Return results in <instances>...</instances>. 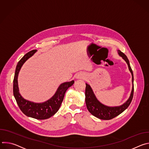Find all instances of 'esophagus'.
<instances>
[{
    "label": "esophagus",
    "mask_w": 149,
    "mask_h": 149,
    "mask_svg": "<svg viewBox=\"0 0 149 149\" xmlns=\"http://www.w3.org/2000/svg\"><path fill=\"white\" fill-rule=\"evenodd\" d=\"M85 77V74L84 73H78L76 75L77 79H82Z\"/></svg>",
    "instance_id": "obj_1"
}]
</instances>
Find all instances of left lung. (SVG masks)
Here are the masks:
<instances>
[{
    "instance_id": "left-lung-1",
    "label": "left lung",
    "mask_w": 149,
    "mask_h": 149,
    "mask_svg": "<svg viewBox=\"0 0 149 149\" xmlns=\"http://www.w3.org/2000/svg\"><path fill=\"white\" fill-rule=\"evenodd\" d=\"M118 54L127 63L129 69L132 75V90L130 97L125 102H124L123 105L120 106H117V107H109V106L105 105L97 100L91 87L90 85L86 83L85 94H86V103L87 109L92 115L101 120H111L122 113L130 105L133 97L134 77L129 61L127 56L120 50H118Z\"/></svg>"
}]
</instances>
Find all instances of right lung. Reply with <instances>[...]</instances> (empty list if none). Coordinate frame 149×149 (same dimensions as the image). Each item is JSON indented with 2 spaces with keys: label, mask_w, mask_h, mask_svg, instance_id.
I'll return each mask as SVG.
<instances>
[{
  "label": "right lung",
  "mask_w": 149,
  "mask_h": 149,
  "mask_svg": "<svg viewBox=\"0 0 149 149\" xmlns=\"http://www.w3.org/2000/svg\"><path fill=\"white\" fill-rule=\"evenodd\" d=\"M36 50H32L26 54L17 63L13 79V92L16 102L20 110L28 117L38 120H45L54 116L59 109L67 89L74 83L72 80L61 84L58 88L55 94L45 102L36 103L24 99L19 92L17 77L19 71L24 63L31 57Z\"/></svg>",
  "instance_id": "right-lung-1"
}]
</instances>
